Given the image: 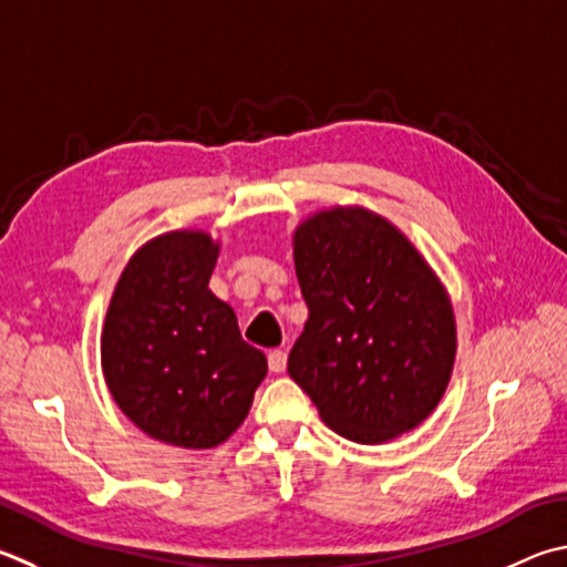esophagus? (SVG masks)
<instances>
[{"label": "esophagus", "mask_w": 567, "mask_h": 567, "mask_svg": "<svg viewBox=\"0 0 567 567\" xmlns=\"http://www.w3.org/2000/svg\"><path fill=\"white\" fill-rule=\"evenodd\" d=\"M267 364H270V372L282 374L287 369V354L282 352V349H272V352L267 354Z\"/></svg>", "instance_id": "obj_1"}]
</instances>
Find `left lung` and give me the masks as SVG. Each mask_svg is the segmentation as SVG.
Returning a JSON list of instances; mask_svg holds the SVG:
<instances>
[{"label": "left lung", "instance_id": "1", "mask_svg": "<svg viewBox=\"0 0 567 567\" xmlns=\"http://www.w3.org/2000/svg\"><path fill=\"white\" fill-rule=\"evenodd\" d=\"M292 255L310 317L287 372L319 419L367 446L424 424L456 362L454 305L434 267L364 205L307 215Z\"/></svg>", "mask_w": 567, "mask_h": 567}]
</instances>
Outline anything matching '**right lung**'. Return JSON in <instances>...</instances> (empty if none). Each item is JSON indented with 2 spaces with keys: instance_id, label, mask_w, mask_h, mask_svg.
I'll list each match as a JSON object with an SVG mask.
<instances>
[{
  "instance_id": "right-lung-1",
  "label": "right lung",
  "mask_w": 567,
  "mask_h": 567,
  "mask_svg": "<svg viewBox=\"0 0 567 567\" xmlns=\"http://www.w3.org/2000/svg\"><path fill=\"white\" fill-rule=\"evenodd\" d=\"M218 255L220 240L198 228L143 243L113 287L101 329L113 401L143 434L181 449L228 441L267 374L233 307L208 290Z\"/></svg>"
}]
</instances>
